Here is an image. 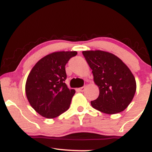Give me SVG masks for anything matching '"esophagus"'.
<instances>
[{
  "label": "esophagus",
  "mask_w": 152,
  "mask_h": 152,
  "mask_svg": "<svg viewBox=\"0 0 152 152\" xmlns=\"http://www.w3.org/2000/svg\"><path fill=\"white\" fill-rule=\"evenodd\" d=\"M85 88H86V87L85 86H83V87H81V88H78V90L79 91H83L85 90Z\"/></svg>",
  "instance_id": "obj_1"
}]
</instances>
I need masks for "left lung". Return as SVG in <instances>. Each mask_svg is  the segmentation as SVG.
<instances>
[{
    "mask_svg": "<svg viewBox=\"0 0 152 152\" xmlns=\"http://www.w3.org/2000/svg\"><path fill=\"white\" fill-rule=\"evenodd\" d=\"M92 69L99 95L91 102L92 107L107 114L126 109L133 99L137 83L128 66L114 54L104 50L82 52Z\"/></svg>",
    "mask_w": 152,
    "mask_h": 152,
    "instance_id": "left-lung-1",
    "label": "left lung"
}]
</instances>
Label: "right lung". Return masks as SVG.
<instances>
[{"label":"right lung","mask_w":152,"mask_h":152,"mask_svg":"<svg viewBox=\"0 0 152 152\" xmlns=\"http://www.w3.org/2000/svg\"><path fill=\"white\" fill-rule=\"evenodd\" d=\"M76 51L53 52L40 59L28 76L26 94L31 106L40 115L56 118L70 106L75 94L66 84L65 66Z\"/></svg>","instance_id":"add662e5"}]
</instances>
